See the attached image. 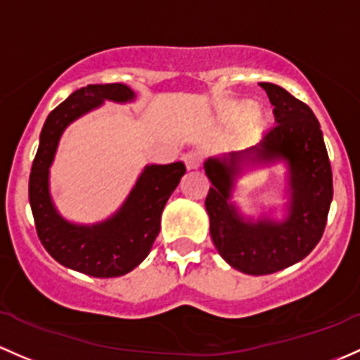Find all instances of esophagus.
<instances>
[{
    "instance_id": "1",
    "label": "esophagus",
    "mask_w": 360,
    "mask_h": 360,
    "mask_svg": "<svg viewBox=\"0 0 360 360\" xmlns=\"http://www.w3.org/2000/svg\"><path fill=\"white\" fill-rule=\"evenodd\" d=\"M183 162L186 164L188 169H198L203 162V153L198 150H191L183 155Z\"/></svg>"
}]
</instances>
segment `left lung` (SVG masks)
Segmentation results:
<instances>
[{"mask_svg":"<svg viewBox=\"0 0 360 360\" xmlns=\"http://www.w3.org/2000/svg\"><path fill=\"white\" fill-rule=\"evenodd\" d=\"M259 86L274 105V126L257 146L205 162L212 183L205 198L212 241L231 267L252 276L272 274L305 259L323 236L333 200L330 157L314 112L281 86ZM245 158L289 162L292 207L281 225L245 223L229 203L233 174Z\"/></svg>","mask_w":360,"mask_h":360,"instance_id":"left-lung-1","label":"left lung"}]
</instances>
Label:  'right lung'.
I'll return each mask as SVG.
<instances>
[{
  "label": "right lung",
  "instance_id": "right-lung-1",
  "mask_svg": "<svg viewBox=\"0 0 360 360\" xmlns=\"http://www.w3.org/2000/svg\"><path fill=\"white\" fill-rule=\"evenodd\" d=\"M132 98L134 93L120 82L74 91L48 115L30 169L29 202L41 243L56 262L94 278L124 276L146 259L160 231L162 210L186 172L183 162L148 165L122 209L101 224L75 226L56 214L48 191V169L63 129L103 100Z\"/></svg>",
  "mask_w": 360,
  "mask_h": 360
}]
</instances>
